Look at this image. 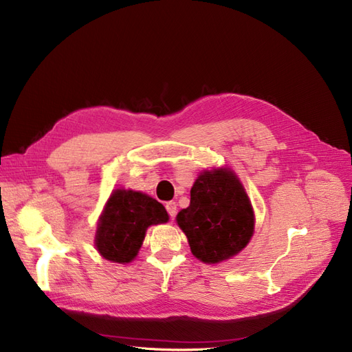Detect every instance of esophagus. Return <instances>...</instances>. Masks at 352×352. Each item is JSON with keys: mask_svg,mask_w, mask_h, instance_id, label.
Segmentation results:
<instances>
[{"mask_svg": "<svg viewBox=\"0 0 352 352\" xmlns=\"http://www.w3.org/2000/svg\"><path fill=\"white\" fill-rule=\"evenodd\" d=\"M165 208H166V212L169 213V217L175 218V214H177V203L173 201V200L171 201H166Z\"/></svg>", "mask_w": 352, "mask_h": 352, "instance_id": "obj_1", "label": "esophagus"}]
</instances>
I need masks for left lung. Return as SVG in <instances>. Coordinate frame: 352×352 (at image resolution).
<instances>
[{
	"mask_svg": "<svg viewBox=\"0 0 352 352\" xmlns=\"http://www.w3.org/2000/svg\"><path fill=\"white\" fill-rule=\"evenodd\" d=\"M191 253L205 263H219L240 253L254 230L253 209L240 181L228 169L199 175L190 206L177 214Z\"/></svg>",
	"mask_w": 352,
	"mask_h": 352,
	"instance_id": "1",
	"label": "left lung"
}]
</instances>
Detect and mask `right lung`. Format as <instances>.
<instances>
[{
    "label": "right lung",
    "mask_w": 352,
    "mask_h": 352,
    "mask_svg": "<svg viewBox=\"0 0 352 352\" xmlns=\"http://www.w3.org/2000/svg\"><path fill=\"white\" fill-rule=\"evenodd\" d=\"M166 221L162 203L139 191L116 190L98 223V252L111 262L129 263L139 253L147 226Z\"/></svg>",
    "instance_id": "obj_1"
}]
</instances>
